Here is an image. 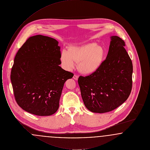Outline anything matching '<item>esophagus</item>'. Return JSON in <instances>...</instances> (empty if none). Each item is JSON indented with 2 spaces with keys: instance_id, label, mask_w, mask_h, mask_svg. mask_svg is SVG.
<instances>
[{
  "instance_id": "obj_1",
  "label": "esophagus",
  "mask_w": 150,
  "mask_h": 150,
  "mask_svg": "<svg viewBox=\"0 0 150 150\" xmlns=\"http://www.w3.org/2000/svg\"><path fill=\"white\" fill-rule=\"evenodd\" d=\"M78 75H74V76H73V79H75V80H77L78 79Z\"/></svg>"
}]
</instances>
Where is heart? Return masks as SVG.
<instances>
[{
    "label": "heart",
    "mask_w": 150,
    "mask_h": 150,
    "mask_svg": "<svg viewBox=\"0 0 150 150\" xmlns=\"http://www.w3.org/2000/svg\"><path fill=\"white\" fill-rule=\"evenodd\" d=\"M106 56V50L96 43H87L72 47L68 52L63 50L60 59L67 70L74 68L75 62H78L79 70L83 74L90 75L97 71L102 66Z\"/></svg>",
    "instance_id": "heart-1"
}]
</instances>
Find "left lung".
Returning <instances> with one entry per match:
<instances>
[{"label":"left lung","mask_w":150,"mask_h":150,"mask_svg":"<svg viewBox=\"0 0 150 150\" xmlns=\"http://www.w3.org/2000/svg\"><path fill=\"white\" fill-rule=\"evenodd\" d=\"M110 38L107 57L100 69L78 79L84 103L95 113L114 110L128 99L132 91L133 64L125 42L117 36Z\"/></svg>","instance_id":"left-lung-1"}]
</instances>
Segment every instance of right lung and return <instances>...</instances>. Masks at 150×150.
<instances>
[{
  "label": "right lung",
  "mask_w": 150,
  "mask_h": 150,
  "mask_svg": "<svg viewBox=\"0 0 150 150\" xmlns=\"http://www.w3.org/2000/svg\"><path fill=\"white\" fill-rule=\"evenodd\" d=\"M58 44L50 37L33 36L22 45L14 58L11 80L15 100L30 114H54L65 81L74 76L59 66L61 62Z\"/></svg>",
  "instance_id": "right-lung-1"
}]
</instances>
